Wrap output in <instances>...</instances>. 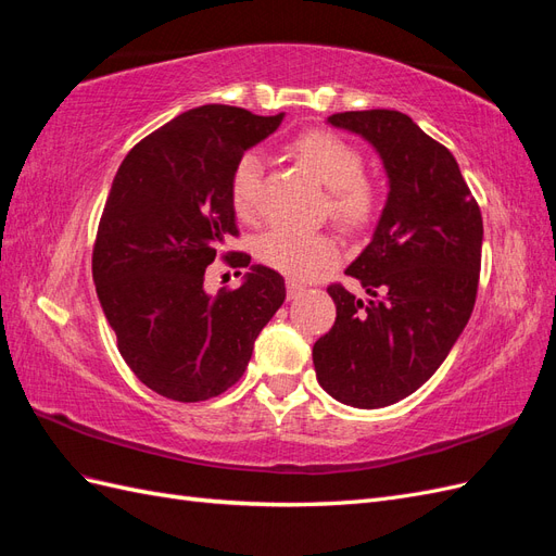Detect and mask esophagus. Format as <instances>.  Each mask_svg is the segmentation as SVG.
<instances>
[{
	"instance_id": "34e87169",
	"label": "esophagus",
	"mask_w": 556,
	"mask_h": 556,
	"mask_svg": "<svg viewBox=\"0 0 556 556\" xmlns=\"http://www.w3.org/2000/svg\"><path fill=\"white\" fill-rule=\"evenodd\" d=\"M301 292H304V285L296 280H288V299H296Z\"/></svg>"
}]
</instances>
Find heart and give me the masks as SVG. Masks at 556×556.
Masks as SVG:
<instances>
[{
  "label": "heart",
  "mask_w": 556,
  "mask_h": 556,
  "mask_svg": "<svg viewBox=\"0 0 556 556\" xmlns=\"http://www.w3.org/2000/svg\"><path fill=\"white\" fill-rule=\"evenodd\" d=\"M290 153L304 162L329 190L327 208L333 223L359 231L371 225L380 208L378 185L364 176L359 150L331 131H306L290 143ZM264 162L255 150L243 153L231 169L229 197L241 217H252L260 204ZM257 257L276 271L308 280L339 257V243L331 233H304L288 227L268 229L257 243Z\"/></svg>",
  "instance_id": "b5f03b06"
}]
</instances>
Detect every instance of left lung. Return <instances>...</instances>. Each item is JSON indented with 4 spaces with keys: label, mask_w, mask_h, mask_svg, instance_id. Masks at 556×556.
<instances>
[{
    "label": "left lung",
    "mask_w": 556,
    "mask_h": 556,
    "mask_svg": "<svg viewBox=\"0 0 556 556\" xmlns=\"http://www.w3.org/2000/svg\"><path fill=\"white\" fill-rule=\"evenodd\" d=\"M333 127L371 143L390 178L374 239L327 288L333 327L313 345L317 382L355 408H382L419 390L457 343L476 306L482 215L450 150L390 109L333 113Z\"/></svg>",
    "instance_id": "obj_1"
}]
</instances>
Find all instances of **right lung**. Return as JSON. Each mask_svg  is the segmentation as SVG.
I'll use <instances>...</instances> for the list:
<instances>
[{"mask_svg": "<svg viewBox=\"0 0 556 556\" xmlns=\"http://www.w3.org/2000/svg\"><path fill=\"white\" fill-rule=\"evenodd\" d=\"M278 115L206 104L134 146L117 169L92 248L99 304L123 359L150 390L182 403L227 392L282 306L285 280L252 266L237 290H204L206 266L239 237L229 180ZM248 266L250 255H223Z\"/></svg>", "mask_w": 556, "mask_h": 556, "instance_id": "add662e5", "label": "right lung"}]
</instances>
